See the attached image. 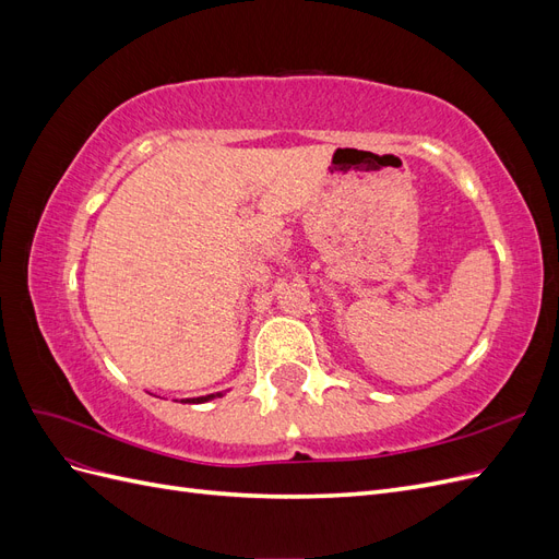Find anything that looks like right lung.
Returning <instances> with one entry per match:
<instances>
[{
    "mask_svg": "<svg viewBox=\"0 0 559 559\" xmlns=\"http://www.w3.org/2000/svg\"><path fill=\"white\" fill-rule=\"evenodd\" d=\"M218 396H224L222 392H216V394H207V396H198V399H186L183 403H207V401H212V399H218Z\"/></svg>",
    "mask_w": 559,
    "mask_h": 559,
    "instance_id": "obj_1",
    "label": "right lung"
}]
</instances>
